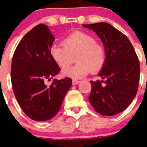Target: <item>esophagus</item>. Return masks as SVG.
<instances>
[{
  "label": "esophagus",
  "mask_w": 147,
  "mask_h": 147,
  "mask_svg": "<svg viewBox=\"0 0 147 147\" xmlns=\"http://www.w3.org/2000/svg\"><path fill=\"white\" fill-rule=\"evenodd\" d=\"M80 81L76 80H72V84H73L74 85H75V84H78V83H80Z\"/></svg>",
  "instance_id": "esophagus-1"
}]
</instances>
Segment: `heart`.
<instances>
[{"instance_id": "obj_1", "label": "heart", "mask_w": 147, "mask_h": 147, "mask_svg": "<svg viewBox=\"0 0 147 147\" xmlns=\"http://www.w3.org/2000/svg\"><path fill=\"white\" fill-rule=\"evenodd\" d=\"M53 60L60 67L66 68L76 57L75 66L62 71L64 77L80 79L91 71L97 73L105 66L107 53L104 46L96 42L95 38L89 34L77 31L68 35L63 45H54L50 50Z\"/></svg>"}]
</instances>
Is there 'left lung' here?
Returning a JSON list of instances; mask_svg holds the SVG:
<instances>
[{"label":"left lung","instance_id":"1","mask_svg":"<svg viewBox=\"0 0 147 147\" xmlns=\"http://www.w3.org/2000/svg\"><path fill=\"white\" fill-rule=\"evenodd\" d=\"M83 26L97 33L107 53L105 66L99 74L105 80L90 81L89 100L103 116L119 114L131 103L137 92L140 65L135 50L127 37L109 23Z\"/></svg>","mask_w":147,"mask_h":147}]
</instances>
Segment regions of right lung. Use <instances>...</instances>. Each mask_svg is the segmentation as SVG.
I'll use <instances>...</instances> for the list:
<instances>
[{"label":"right lung","mask_w":147,"mask_h":147,"mask_svg":"<svg viewBox=\"0 0 147 147\" xmlns=\"http://www.w3.org/2000/svg\"><path fill=\"white\" fill-rule=\"evenodd\" d=\"M55 37L47 26L39 24L20 41L13 56L11 82L13 93L26 115L35 121L49 120L59 112L72 80L54 79L60 71L50 50Z\"/></svg>","instance_id":"obj_1"}]
</instances>
